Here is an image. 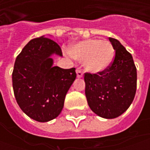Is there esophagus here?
<instances>
[{
  "label": "esophagus",
  "instance_id": "1",
  "mask_svg": "<svg viewBox=\"0 0 150 150\" xmlns=\"http://www.w3.org/2000/svg\"><path fill=\"white\" fill-rule=\"evenodd\" d=\"M76 72H77V77L78 78H83V72L81 71V70H79V69H78L77 71H76Z\"/></svg>",
  "mask_w": 150,
  "mask_h": 150
}]
</instances>
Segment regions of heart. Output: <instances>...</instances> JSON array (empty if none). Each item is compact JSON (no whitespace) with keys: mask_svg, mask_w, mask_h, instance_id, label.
I'll list each match as a JSON object with an SVG mask.
<instances>
[{"mask_svg":"<svg viewBox=\"0 0 150 150\" xmlns=\"http://www.w3.org/2000/svg\"><path fill=\"white\" fill-rule=\"evenodd\" d=\"M69 53L73 58L83 62L87 71L98 73L108 69L114 57V49L108 41L88 39L72 45Z\"/></svg>","mask_w":150,"mask_h":150,"instance_id":"1","label":"heart"}]
</instances>
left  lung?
<instances>
[{"mask_svg":"<svg viewBox=\"0 0 150 150\" xmlns=\"http://www.w3.org/2000/svg\"><path fill=\"white\" fill-rule=\"evenodd\" d=\"M115 50L110 67L98 74H84L85 94L91 110L99 117L115 118L123 114L134 98L137 71L133 57L117 39L109 38Z\"/></svg>","mask_w":150,"mask_h":150,"instance_id":"obj_1","label":"left lung"}]
</instances>
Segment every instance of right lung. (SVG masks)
Segmentation results:
<instances>
[{"instance_id": "obj_1", "label": "right lung", "mask_w": 150, "mask_h": 150, "mask_svg": "<svg viewBox=\"0 0 150 150\" xmlns=\"http://www.w3.org/2000/svg\"><path fill=\"white\" fill-rule=\"evenodd\" d=\"M53 54L62 56L50 38H34L16 57L12 72L16 100L28 117L48 122L62 112L67 93L76 79L75 68L53 66Z\"/></svg>"}]
</instances>
